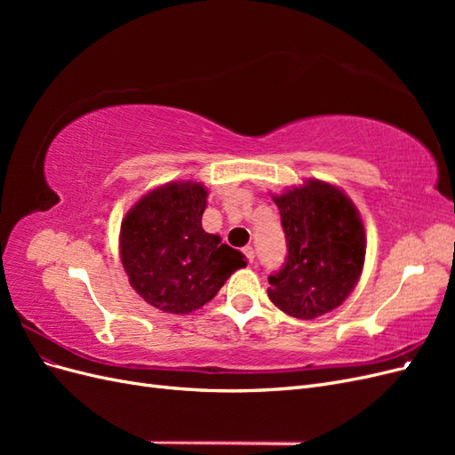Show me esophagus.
<instances>
[{
  "label": "esophagus",
  "instance_id": "1",
  "mask_svg": "<svg viewBox=\"0 0 455 455\" xmlns=\"http://www.w3.org/2000/svg\"><path fill=\"white\" fill-rule=\"evenodd\" d=\"M243 254H244V258L246 259H249V261H254V249H252V246H244V249H243Z\"/></svg>",
  "mask_w": 455,
  "mask_h": 455
}]
</instances>
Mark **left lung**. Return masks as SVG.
Segmentation results:
<instances>
[{
    "mask_svg": "<svg viewBox=\"0 0 455 455\" xmlns=\"http://www.w3.org/2000/svg\"><path fill=\"white\" fill-rule=\"evenodd\" d=\"M288 254L267 277V296L296 319H315L343 304L364 266V226L351 199L332 184L307 180L273 197Z\"/></svg>",
    "mask_w": 455,
    "mask_h": 455,
    "instance_id": "1",
    "label": "left lung"
}]
</instances>
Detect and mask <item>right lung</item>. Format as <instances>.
Returning a JSON list of instances; mask_svg holds the SVG:
<instances>
[{
  "mask_svg": "<svg viewBox=\"0 0 455 455\" xmlns=\"http://www.w3.org/2000/svg\"><path fill=\"white\" fill-rule=\"evenodd\" d=\"M209 191L171 182L146 194L121 224L119 249L129 283L149 306L188 315L211 301L244 256L201 226Z\"/></svg>",
  "mask_w": 455,
  "mask_h": 455,
  "instance_id": "1",
  "label": "right lung"
}]
</instances>
